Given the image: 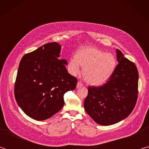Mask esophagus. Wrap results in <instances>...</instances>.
<instances>
[{
    "instance_id": "34e87169",
    "label": "esophagus",
    "mask_w": 149,
    "mask_h": 149,
    "mask_svg": "<svg viewBox=\"0 0 149 149\" xmlns=\"http://www.w3.org/2000/svg\"><path fill=\"white\" fill-rule=\"evenodd\" d=\"M82 86H84V84H83L81 82L79 81V82H78L77 84V88H79V87H82Z\"/></svg>"
}]
</instances>
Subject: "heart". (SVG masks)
I'll use <instances>...</instances> for the list:
<instances>
[{
	"label": "heart",
	"instance_id": "obj_1",
	"mask_svg": "<svg viewBox=\"0 0 149 149\" xmlns=\"http://www.w3.org/2000/svg\"><path fill=\"white\" fill-rule=\"evenodd\" d=\"M84 67V77L88 84L100 86L107 83L114 74L116 60L110 53H105L95 47H86L79 50L76 56L70 60L68 68L70 74L76 75Z\"/></svg>",
	"mask_w": 149,
	"mask_h": 149
}]
</instances>
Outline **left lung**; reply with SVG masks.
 <instances>
[{
	"label": "left lung",
	"instance_id": "8db88e82",
	"mask_svg": "<svg viewBox=\"0 0 149 149\" xmlns=\"http://www.w3.org/2000/svg\"><path fill=\"white\" fill-rule=\"evenodd\" d=\"M116 56L118 64L112 77L102 86H89L84 101L86 112L100 125H112L125 119L137 102V67L118 49Z\"/></svg>",
	"mask_w": 149,
	"mask_h": 149
}]
</instances>
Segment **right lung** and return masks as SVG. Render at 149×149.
<instances>
[{"mask_svg": "<svg viewBox=\"0 0 149 149\" xmlns=\"http://www.w3.org/2000/svg\"><path fill=\"white\" fill-rule=\"evenodd\" d=\"M61 45H43L25 54L20 61L14 86L16 102L24 113L36 120H45L64 107V95L74 90L77 79L60 59Z\"/></svg>", "mask_w": 149, "mask_h": 149, "instance_id": "obj_1", "label": "right lung"}]
</instances>
